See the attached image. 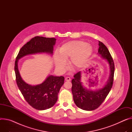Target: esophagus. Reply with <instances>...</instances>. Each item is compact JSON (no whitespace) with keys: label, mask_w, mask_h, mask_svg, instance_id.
<instances>
[{"label":"esophagus","mask_w":132,"mask_h":132,"mask_svg":"<svg viewBox=\"0 0 132 132\" xmlns=\"http://www.w3.org/2000/svg\"><path fill=\"white\" fill-rule=\"evenodd\" d=\"M65 80H66V81H70L71 80V79H70V77H66L65 78Z\"/></svg>","instance_id":"obj_1"}]
</instances>
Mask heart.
<instances>
[{"mask_svg": "<svg viewBox=\"0 0 132 132\" xmlns=\"http://www.w3.org/2000/svg\"><path fill=\"white\" fill-rule=\"evenodd\" d=\"M93 53V47L81 40H73L64 44L55 53L54 59L57 67L62 68L65 64V60L70 57V63L74 68H81L87 62Z\"/></svg>", "mask_w": 132, "mask_h": 132, "instance_id": "heart-1", "label": "heart"}]
</instances>
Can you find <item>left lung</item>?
<instances>
[{
    "label": "left lung",
    "mask_w": 132,
    "mask_h": 132,
    "mask_svg": "<svg viewBox=\"0 0 132 132\" xmlns=\"http://www.w3.org/2000/svg\"><path fill=\"white\" fill-rule=\"evenodd\" d=\"M98 54L106 59L110 67V73L107 84L105 87L97 91L86 89L81 82V72L74 75L72 80V93L75 103L79 108L85 110H93L98 108L108 95L114 81L115 65L113 59L106 45L99 41Z\"/></svg>",
    "instance_id": "8db88e82"
}]
</instances>
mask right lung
<instances>
[{
  "mask_svg": "<svg viewBox=\"0 0 132 132\" xmlns=\"http://www.w3.org/2000/svg\"><path fill=\"white\" fill-rule=\"evenodd\" d=\"M55 42V38L35 36L21 48L16 58L14 69L17 86L28 104L37 110H45L54 105L60 89L64 84V78L50 76L41 84L29 85L25 82L20 76L18 61L19 59L28 54L37 53L52 54Z\"/></svg>",
  "mask_w": 132,
  "mask_h": 132,
  "instance_id": "right-lung-1",
  "label": "right lung"
}]
</instances>
